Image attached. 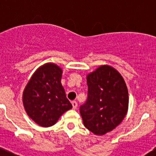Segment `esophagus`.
I'll return each mask as SVG.
<instances>
[{
    "label": "esophagus",
    "mask_w": 156,
    "mask_h": 156,
    "mask_svg": "<svg viewBox=\"0 0 156 156\" xmlns=\"http://www.w3.org/2000/svg\"><path fill=\"white\" fill-rule=\"evenodd\" d=\"M72 105H73V109H76L77 108V102L76 101H72Z\"/></svg>",
    "instance_id": "1"
}]
</instances>
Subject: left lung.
<instances>
[{"mask_svg":"<svg viewBox=\"0 0 156 156\" xmlns=\"http://www.w3.org/2000/svg\"><path fill=\"white\" fill-rule=\"evenodd\" d=\"M87 100L80 108L83 122L95 135H104L120 124L127 113V87L121 74L108 65L87 74Z\"/></svg>","mask_w":156,"mask_h":156,"instance_id":"left-lung-1","label":"left lung"}]
</instances>
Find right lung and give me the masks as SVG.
<instances>
[{"instance_id":"1","label":"right lung","mask_w":156,"mask_h":156,"mask_svg":"<svg viewBox=\"0 0 156 156\" xmlns=\"http://www.w3.org/2000/svg\"><path fill=\"white\" fill-rule=\"evenodd\" d=\"M62 69L48 62L40 66L25 87L23 102L26 112L41 126L55 125L66 111L73 108L61 83Z\"/></svg>"}]
</instances>
